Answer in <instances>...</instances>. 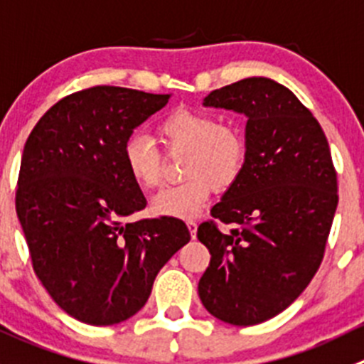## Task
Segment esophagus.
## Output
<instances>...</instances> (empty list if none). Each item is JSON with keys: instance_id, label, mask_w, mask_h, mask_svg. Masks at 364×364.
<instances>
[{"instance_id": "esophagus-1", "label": "esophagus", "mask_w": 364, "mask_h": 364, "mask_svg": "<svg viewBox=\"0 0 364 364\" xmlns=\"http://www.w3.org/2000/svg\"><path fill=\"white\" fill-rule=\"evenodd\" d=\"M186 225H188V231H190V235H192V238H196V236H197V222L196 220H188V222H186Z\"/></svg>"}]
</instances>
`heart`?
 <instances>
[{"label":"heart","mask_w":364,"mask_h":364,"mask_svg":"<svg viewBox=\"0 0 364 364\" xmlns=\"http://www.w3.org/2000/svg\"><path fill=\"white\" fill-rule=\"evenodd\" d=\"M160 139L168 151L185 153L181 185L161 190L151 208L160 217L193 218L204 210L213 186L224 190L240 178L245 165V139L238 128L218 124L200 112L179 110L160 126ZM122 161L133 181L142 188H156L161 181V153L146 132L126 139Z\"/></svg>","instance_id":"obj_1"}]
</instances>
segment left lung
Here are the masks:
<instances>
[{
  "instance_id": "obj_1",
  "label": "left lung",
  "mask_w": 364,
  "mask_h": 364,
  "mask_svg": "<svg viewBox=\"0 0 364 364\" xmlns=\"http://www.w3.org/2000/svg\"><path fill=\"white\" fill-rule=\"evenodd\" d=\"M203 107L247 119L245 165L211 208L197 238L211 254L199 281L204 308L225 323L256 326L288 308L313 279L338 206L329 144L311 112L270 77L208 94Z\"/></svg>"
}]
</instances>
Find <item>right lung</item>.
Instances as JSON below:
<instances>
[{"label":"right lung","mask_w":364,"mask_h":364,"mask_svg":"<svg viewBox=\"0 0 364 364\" xmlns=\"http://www.w3.org/2000/svg\"><path fill=\"white\" fill-rule=\"evenodd\" d=\"M171 96L81 90L49 108L24 146L16 210L33 270L53 301L88 326L139 313L158 272L190 240L179 218L128 220L147 200L122 147Z\"/></svg>","instance_id":"obj_1"}]
</instances>
